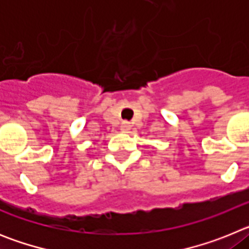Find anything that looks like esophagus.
Wrapping results in <instances>:
<instances>
[{
  "label": "esophagus",
  "mask_w": 249,
  "mask_h": 249,
  "mask_svg": "<svg viewBox=\"0 0 249 249\" xmlns=\"http://www.w3.org/2000/svg\"><path fill=\"white\" fill-rule=\"evenodd\" d=\"M129 129H131V123H129L128 121H123V122L121 123V131L128 132Z\"/></svg>",
  "instance_id": "34e87169"
}]
</instances>
